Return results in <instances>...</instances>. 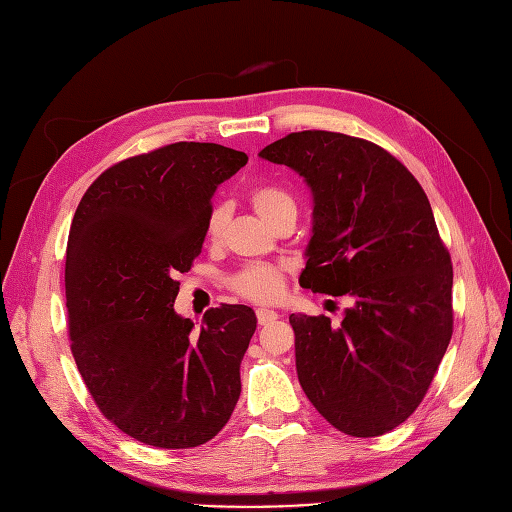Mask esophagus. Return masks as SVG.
<instances>
[{"mask_svg":"<svg viewBox=\"0 0 512 512\" xmlns=\"http://www.w3.org/2000/svg\"><path fill=\"white\" fill-rule=\"evenodd\" d=\"M256 318H258V324H271V322H275L277 318H280V314L273 312V309H267V307H258L256 309Z\"/></svg>","mask_w":512,"mask_h":512,"instance_id":"1","label":"esophagus"}]
</instances>
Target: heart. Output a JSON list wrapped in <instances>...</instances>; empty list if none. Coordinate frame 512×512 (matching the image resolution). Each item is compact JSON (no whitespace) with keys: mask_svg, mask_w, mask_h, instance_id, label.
<instances>
[{"mask_svg":"<svg viewBox=\"0 0 512 512\" xmlns=\"http://www.w3.org/2000/svg\"><path fill=\"white\" fill-rule=\"evenodd\" d=\"M250 203L256 209V213L265 220L269 226H273L277 220L282 218H294L297 220V200L292 198L290 192L284 188H275V185H262L250 194ZM224 224V211L215 209L209 215L207 232L209 237H218ZM232 288H235L241 297L252 299V301H273L280 297L284 288V275L280 269L267 267V265H254L243 269L239 275L232 280Z\"/></svg>","mask_w":512,"mask_h":512,"instance_id":"1","label":"heart"}]
</instances>
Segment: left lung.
I'll list each match as a JSON object with an SVG mask.
<instances>
[{"label": "left lung", "mask_w": 512, "mask_h": 512, "mask_svg": "<svg viewBox=\"0 0 512 512\" xmlns=\"http://www.w3.org/2000/svg\"><path fill=\"white\" fill-rule=\"evenodd\" d=\"M258 156L312 192L299 284L348 297L342 324L290 314L297 374L327 421L356 438L421 404L453 335V267L429 200L389 151L339 132H292Z\"/></svg>", "instance_id": "8db88e82"}]
</instances>
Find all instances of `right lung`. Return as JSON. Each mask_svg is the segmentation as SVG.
Returning <instances> with one entry per match:
<instances>
[{"label":"right lung","mask_w":512,"mask_h":512,"mask_svg":"<svg viewBox=\"0 0 512 512\" xmlns=\"http://www.w3.org/2000/svg\"><path fill=\"white\" fill-rule=\"evenodd\" d=\"M245 164L243 151L215 143L166 145L104 170L76 207L66 252L74 361L100 412L149 446L205 444L239 401L254 309L213 307L194 329L175 312V277L200 254L218 185Z\"/></svg>","instance_id":"right-lung-1"}]
</instances>
